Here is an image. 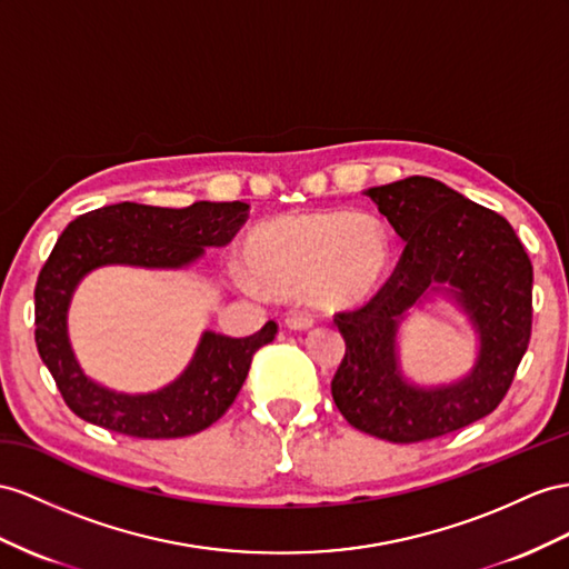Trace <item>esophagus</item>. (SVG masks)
Listing matches in <instances>:
<instances>
[{
	"mask_svg": "<svg viewBox=\"0 0 569 569\" xmlns=\"http://www.w3.org/2000/svg\"><path fill=\"white\" fill-rule=\"evenodd\" d=\"M312 317H308V315H288L286 317V327L288 329H293V331H308V329H312Z\"/></svg>",
	"mask_w": 569,
	"mask_h": 569,
	"instance_id": "1",
	"label": "esophagus"
}]
</instances>
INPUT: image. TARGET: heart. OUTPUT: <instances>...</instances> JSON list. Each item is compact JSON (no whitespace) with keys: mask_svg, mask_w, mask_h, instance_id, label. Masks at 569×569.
I'll return each instance as SVG.
<instances>
[{"mask_svg":"<svg viewBox=\"0 0 569 569\" xmlns=\"http://www.w3.org/2000/svg\"><path fill=\"white\" fill-rule=\"evenodd\" d=\"M244 257L252 276L236 271L244 290L261 288L276 298L308 296L317 308L339 310L380 288L389 242L385 228L368 216L290 213L257 226Z\"/></svg>","mask_w":569,"mask_h":569,"instance_id":"obj_1","label":"heart"}]
</instances>
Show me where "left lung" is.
<instances>
[{
    "mask_svg": "<svg viewBox=\"0 0 569 569\" xmlns=\"http://www.w3.org/2000/svg\"><path fill=\"white\" fill-rule=\"evenodd\" d=\"M406 242L395 273L351 312L333 317L346 341L331 397L353 428L387 442H423L498 409L531 339L533 267L500 213L432 178H406L366 192ZM430 292L470 315L479 358L461 381L406 383L398 368L400 319Z\"/></svg>",
    "mask_w": 569,
    "mask_h": 569,
    "instance_id": "left-lung-1",
    "label": "left lung"
}]
</instances>
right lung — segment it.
Instances as JSON below:
<instances>
[{"label":"right lung","instance_id":"add662e5","mask_svg":"<svg viewBox=\"0 0 569 569\" xmlns=\"http://www.w3.org/2000/svg\"><path fill=\"white\" fill-rule=\"evenodd\" d=\"M247 218L244 201H194L187 209L122 201L83 213L62 230L36 283V346L71 411L112 432L168 440L207 430L230 409L252 356L279 331L271 319L244 339L203 331L178 380L149 395H122L83 375L69 343L67 312L89 271L108 264L189 267L203 257V247L228 244Z\"/></svg>","mask_w":569,"mask_h":569}]
</instances>
